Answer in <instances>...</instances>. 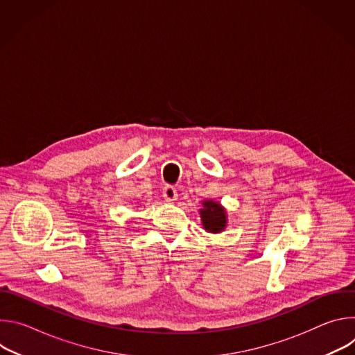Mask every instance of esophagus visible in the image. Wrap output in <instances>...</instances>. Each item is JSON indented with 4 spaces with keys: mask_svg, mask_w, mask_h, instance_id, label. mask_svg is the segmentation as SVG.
Wrapping results in <instances>:
<instances>
[{
    "mask_svg": "<svg viewBox=\"0 0 355 355\" xmlns=\"http://www.w3.org/2000/svg\"><path fill=\"white\" fill-rule=\"evenodd\" d=\"M163 196L167 202H174L178 198V193H177V189L173 185H167L163 189Z\"/></svg>",
    "mask_w": 355,
    "mask_h": 355,
    "instance_id": "1",
    "label": "esophagus"
}]
</instances>
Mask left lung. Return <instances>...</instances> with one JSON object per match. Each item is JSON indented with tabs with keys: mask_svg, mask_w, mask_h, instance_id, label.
Segmentation results:
<instances>
[{
	"mask_svg": "<svg viewBox=\"0 0 355 355\" xmlns=\"http://www.w3.org/2000/svg\"><path fill=\"white\" fill-rule=\"evenodd\" d=\"M202 208L199 211L200 220L204 225V229L209 233H220L225 230L227 223L226 211L223 207H220L219 202H215L212 199H207L202 204Z\"/></svg>",
	"mask_w": 355,
	"mask_h": 355,
	"instance_id": "8db88e82",
	"label": "left lung"
}]
</instances>
